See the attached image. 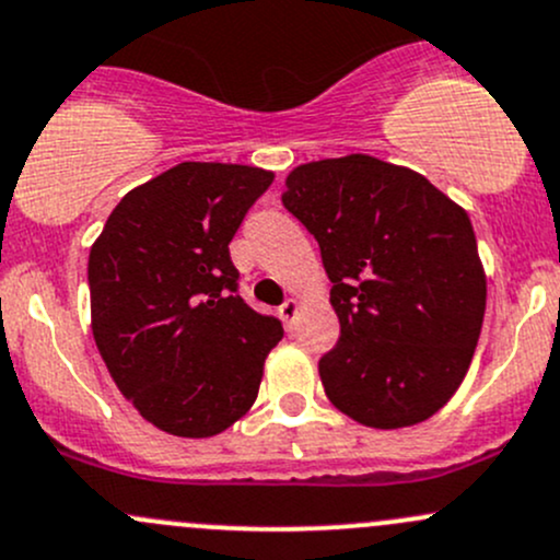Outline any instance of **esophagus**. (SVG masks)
Returning <instances> with one entry per match:
<instances>
[{"mask_svg": "<svg viewBox=\"0 0 560 560\" xmlns=\"http://www.w3.org/2000/svg\"><path fill=\"white\" fill-rule=\"evenodd\" d=\"M298 314H300V303H298V300H287V303L279 308V316H281V319H284L287 327L295 325Z\"/></svg>", "mask_w": 560, "mask_h": 560, "instance_id": "1", "label": "esophagus"}]
</instances>
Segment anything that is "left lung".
<instances>
[{"label":"left lung","instance_id":"8db88e82","mask_svg":"<svg viewBox=\"0 0 560 560\" xmlns=\"http://www.w3.org/2000/svg\"><path fill=\"white\" fill-rule=\"evenodd\" d=\"M284 185L332 281L340 338L319 359L329 402L373 429L427 421L462 386L486 314L467 211L427 176L359 152L303 163Z\"/></svg>","mask_w":560,"mask_h":560}]
</instances>
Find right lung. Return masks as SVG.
I'll return each instance as SVG.
<instances>
[{
	"mask_svg": "<svg viewBox=\"0 0 560 560\" xmlns=\"http://www.w3.org/2000/svg\"><path fill=\"white\" fill-rule=\"evenodd\" d=\"M273 172L187 161L133 187L88 257L91 327L141 419L214 438L255 405L279 319L235 295L228 244Z\"/></svg>",
	"mask_w": 560,
	"mask_h": 560,
	"instance_id": "right-lung-1",
	"label": "right lung"
}]
</instances>
